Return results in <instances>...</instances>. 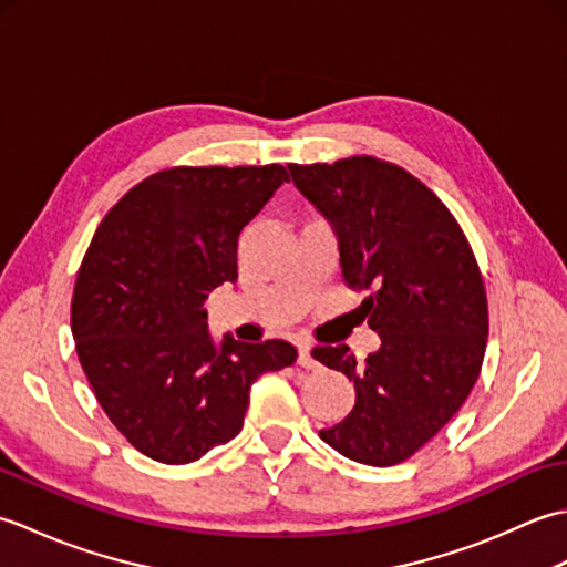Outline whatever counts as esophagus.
<instances>
[{
	"mask_svg": "<svg viewBox=\"0 0 567 567\" xmlns=\"http://www.w3.org/2000/svg\"><path fill=\"white\" fill-rule=\"evenodd\" d=\"M297 363L302 365V368H307V370H317L319 368V363L315 360V355H311V348L307 346V343H302L299 346V353H297Z\"/></svg>",
	"mask_w": 567,
	"mask_h": 567,
	"instance_id": "obj_1",
	"label": "esophagus"
}]
</instances>
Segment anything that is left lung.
Returning <instances> with one entry per match:
<instances>
[{
  "label": "left lung",
  "instance_id": "obj_1",
  "mask_svg": "<svg viewBox=\"0 0 567 567\" xmlns=\"http://www.w3.org/2000/svg\"><path fill=\"white\" fill-rule=\"evenodd\" d=\"M290 175L333 226L346 285L370 290L360 309L382 341L363 363L343 343L311 351L355 388L351 414L319 436L355 463L396 465L449 424L483 368L489 319L475 252L400 165L353 155Z\"/></svg>",
  "mask_w": 567,
  "mask_h": 567
}]
</instances>
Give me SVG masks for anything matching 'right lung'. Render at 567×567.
<instances>
[{
  "label": "right lung",
  "mask_w": 567,
  "mask_h": 567,
  "mask_svg": "<svg viewBox=\"0 0 567 567\" xmlns=\"http://www.w3.org/2000/svg\"><path fill=\"white\" fill-rule=\"evenodd\" d=\"M290 175L282 165L161 171L131 187L84 252L70 327L112 424L143 455L199 461L244 429L250 384L295 363L292 343L216 346L204 299L236 282L244 226Z\"/></svg>",
  "instance_id": "add662e5"
}]
</instances>
